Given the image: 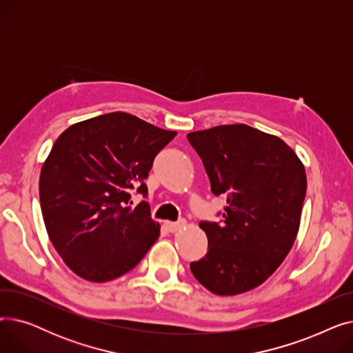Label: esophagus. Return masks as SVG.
I'll return each instance as SVG.
<instances>
[{
	"label": "esophagus",
	"instance_id": "obj_1",
	"mask_svg": "<svg viewBox=\"0 0 353 353\" xmlns=\"http://www.w3.org/2000/svg\"><path fill=\"white\" fill-rule=\"evenodd\" d=\"M165 229L169 230L170 233H174L177 230H180L184 226V220H179V221H165L164 223Z\"/></svg>",
	"mask_w": 353,
	"mask_h": 353
}]
</instances>
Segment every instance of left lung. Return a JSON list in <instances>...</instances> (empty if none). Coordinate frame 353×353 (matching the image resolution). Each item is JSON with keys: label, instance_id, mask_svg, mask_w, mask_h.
I'll return each instance as SVG.
<instances>
[{"label": "left lung", "instance_id": "left-lung-1", "mask_svg": "<svg viewBox=\"0 0 353 353\" xmlns=\"http://www.w3.org/2000/svg\"><path fill=\"white\" fill-rule=\"evenodd\" d=\"M210 180L226 197L220 221H200L209 249L190 263L214 294L233 296L262 285L292 249L301 225L306 173L279 137L246 124L188 134Z\"/></svg>", "mask_w": 353, "mask_h": 353}]
</instances>
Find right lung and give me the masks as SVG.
Listing matches in <instances>:
<instances>
[{
    "mask_svg": "<svg viewBox=\"0 0 353 353\" xmlns=\"http://www.w3.org/2000/svg\"><path fill=\"white\" fill-rule=\"evenodd\" d=\"M176 134L116 111L55 140L40 174L41 212L52 246L83 279L113 281L154 245L160 226L147 201L132 206V190L147 196L154 157Z\"/></svg>",
    "mask_w": 353,
    "mask_h": 353,
    "instance_id": "add662e5",
    "label": "right lung"
}]
</instances>
